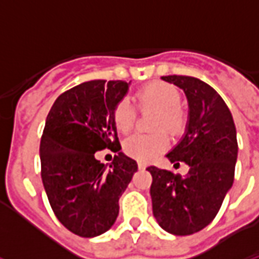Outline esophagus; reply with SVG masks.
<instances>
[{"label": "esophagus", "instance_id": "obj_1", "mask_svg": "<svg viewBox=\"0 0 259 259\" xmlns=\"http://www.w3.org/2000/svg\"><path fill=\"white\" fill-rule=\"evenodd\" d=\"M137 167L140 168V169H144V168H146V164H144V162H139V164H137Z\"/></svg>", "mask_w": 259, "mask_h": 259}]
</instances>
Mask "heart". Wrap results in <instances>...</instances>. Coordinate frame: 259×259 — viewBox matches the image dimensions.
Here are the masks:
<instances>
[{"label": "heart", "instance_id": "1", "mask_svg": "<svg viewBox=\"0 0 259 259\" xmlns=\"http://www.w3.org/2000/svg\"><path fill=\"white\" fill-rule=\"evenodd\" d=\"M180 104V91L168 82L155 81L143 87L137 92V105L140 109H157L153 127L158 132L153 135L136 133L129 136L123 142L124 154L140 162H148L165 151L169 146V137L162 129H167L174 136L181 135L185 130L186 113ZM112 117L116 129L126 133L135 126V106L129 99H122L115 105Z\"/></svg>", "mask_w": 259, "mask_h": 259}]
</instances>
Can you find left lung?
I'll return each instance as SVG.
<instances>
[{
    "instance_id": "obj_1",
    "label": "left lung",
    "mask_w": 259,
    "mask_h": 259,
    "mask_svg": "<svg viewBox=\"0 0 259 259\" xmlns=\"http://www.w3.org/2000/svg\"><path fill=\"white\" fill-rule=\"evenodd\" d=\"M164 81L184 90L189 115L185 136L167 154L171 162L188 164L185 177L147 168L153 177L150 195L153 214L161 229L189 236L216 218L234 182L237 133L230 109L210 85L195 77L167 75Z\"/></svg>"
}]
</instances>
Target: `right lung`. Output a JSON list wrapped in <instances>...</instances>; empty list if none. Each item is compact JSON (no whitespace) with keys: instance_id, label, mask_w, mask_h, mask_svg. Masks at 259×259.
Wrapping results in <instances>:
<instances>
[{"instance_id":"obj_1","label":"right lung","mask_w":259,"mask_h":259,"mask_svg":"<svg viewBox=\"0 0 259 259\" xmlns=\"http://www.w3.org/2000/svg\"><path fill=\"white\" fill-rule=\"evenodd\" d=\"M130 82L92 79L63 92L46 117L40 140L41 181L56 218L79 237H97L119 214L137 162L120 151L113 108ZM109 148L117 155L109 167L95 153Z\"/></svg>"}]
</instances>
